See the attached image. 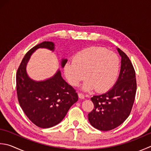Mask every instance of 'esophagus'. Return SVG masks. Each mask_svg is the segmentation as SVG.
<instances>
[{"mask_svg": "<svg viewBox=\"0 0 151 151\" xmlns=\"http://www.w3.org/2000/svg\"><path fill=\"white\" fill-rule=\"evenodd\" d=\"M78 97H79L80 99H84L85 96H84V95L83 93H78Z\"/></svg>", "mask_w": 151, "mask_h": 151, "instance_id": "34e87169", "label": "esophagus"}]
</instances>
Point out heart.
I'll return each mask as SVG.
<instances>
[{"label": "heart", "instance_id": "b5f03b06", "mask_svg": "<svg viewBox=\"0 0 151 151\" xmlns=\"http://www.w3.org/2000/svg\"><path fill=\"white\" fill-rule=\"evenodd\" d=\"M120 70V59L116 54L99 46H91L78 52L73 61L66 63L64 73L70 84L78 86L86 77L82 89L105 91L116 82ZM86 75H85V74Z\"/></svg>", "mask_w": 151, "mask_h": 151}]
</instances>
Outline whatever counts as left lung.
Wrapping results in <instances>:
<instances>
[{
    "mask_svg": "<svg viewBox=\"0 0 151 151\" xmlns=\"http://www.w3.org/2000/svg\"><path fill=\"white\" fill-rule=\"evenodd\" d=\"M117 50L121 56L117 81L107 92L91 98L94 108L88 114V120L101 131L111 130L124 122L131 113L136 93L134 68L125 53L119 48Z\"/></svg>",
    "mask_w": 151,
    "mask_h": 151,
    "instance_id": "obj_1",
    "label": "left lung"
}]
</instances>
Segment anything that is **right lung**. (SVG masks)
<instances>
[{
	"instance_id": "obj_1",
	"label": "right lung",
	"mask_w": 151,
	"mask_h": 151,
	"mask_svg": "<svg viewBox=\"0 0 151 151\" xmlns=\"http://www.w3.org/2000/svg\"><path fill=\"white\" fill-rule=\"evenodd\" d=\"M39 48L54 52L55 44L44 41L25 54L16 74L17 95L21 107L28 119L38 127L48 128L61 122L70 107L78 101V94L62 78L60 70L44 81H36L29 77L27 65L31 55ZM67 62V59H62V68Z\"/></svg>"
}]
</instances>
